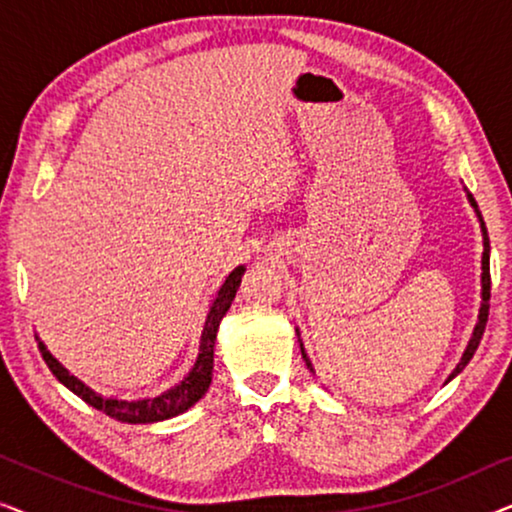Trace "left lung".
Here are the masks:
<instances>
[{
    "instance_id": "obj_1",
    "label": "left lung",
    "mask_w": 512,
    "mask_h": 512,
    "mask_svg": "<svg viewBox=\"0 0 512 512\" xmlns=\"http://www.w3.org/2000/svg\"><path fill=\"white\" fill-rule=\"evenodd\" d=\"M468 200H471V205L475 207V212H478V205H475L473 195H468ZM478 216H480V214H478ZM480 226H482V237H485V254H482V307H480V317H478V324H475L473 338H471V342H468L466 352H464V356H461L459 366L454 368V373L450 375V380H452V377L457 375V373H461V370L466 368V363L473 359L475 349H478L480 340H482V333H485L487 317H489V296H492V277H489V237H487V228H485V221H482V216H480ZM303 359H305V363H307V368L312 370V363L307 361V356H305V349H303Z\"/></svg>"
}]
</instances>
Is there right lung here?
I'll use <instances>...</instances> for the list:
<instances>
[{
    "mask_svg": "<svg viewBox=\"0 0 512 512\" xmlns=\"http://www.w3.org/2000/svg\"><path fill=\"white\" fill-rule=\"evenodd\" d=\"M242 275H244V268L240 265V268L230 272L219 293H216V300L212 303V307H209L205 328H202L198 361H195L191 373H188V377H184L177 387H172L170 391H165V394H160L156 398H144V401H118V398L100 396L90 387H86L81 380H76L74 375H69L67 370L53 359V354L44 347V342H39L41 356H44L46 366L51 368V373L58 377L69 391H74L81 401L93 405L95 410L104 412V415L111 419H118V422H128V424H151V422H163V419L177 417L181 412L191 408V405L198 403L200 398L205 396V391L209 389V382H212V368H214L216 331H219L223 314L228 312L230 303H233Z\"/></svg>",
    "mask_w": 512,
    "mask_h": 512,
    "instance_id": "right-lung-1",
    "label": "right lung"
}]
</instances>
